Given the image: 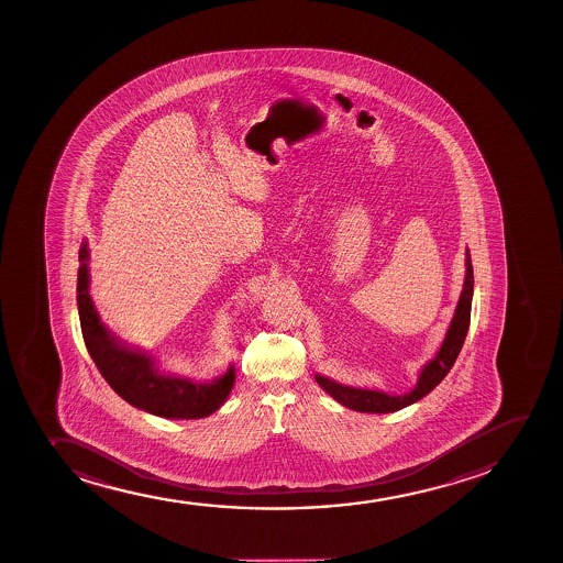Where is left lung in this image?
Segmentation results:
<instances>
[{
    "label": "left lung",
    "instance_id": "obj_1",
    "mask_svg": "<svg viewBox=\"0 0 563 563\" xmlns=\"http://www.w3.org/2000/svg\"><path fill=\"white\" fill-rule=\"evenodd\" d=\"M472 298H473V266L470 250H465V278L464 289L460 292L459 305L454 310L453 321L449 324L445 340L441 343L438 355L428 362L427 366L420 372L417 385L408 395L393 396L382 390H366V388L347 387L340 383L332 382L323 375H316V382L327 390L334 400L340 401L345 408L361 413H393L398 409L408 408L420 398H424L428 393H432L438 387L443 377H445L454 361L459 356L462 345H464L467 329H470V319H472Z\"/></svg>",
    "mask_w": 563,
    "mask_h": 563
}]
</instances>
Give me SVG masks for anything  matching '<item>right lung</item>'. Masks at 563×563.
<instances>
[{"label": "right lung", "mask_w": 563, "mask_h": 563, "mask_svg": "<svg viewBox=\"0 0 563 563\" xmlns=\"http://www.w3.org/2000/svg\"><path fill=\"white\" fill-rule=\"evenodd\" d=\"M88 257V242H82L78 252V317L86 350L104 382L131 406L163 419H202L218 411L233 388V366L212 383H195L180 375L163 374L152 356L123 345L93 308Z\"/></svg>", "instance_id": "obj_1"}]
</instances>
